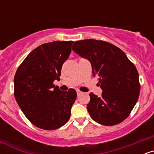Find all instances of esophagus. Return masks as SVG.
<instances>
[{
	"mask_svg": "<svg viewBox=\"0 0 154 154\" xmlns=\"http://www.w3.org/2000/svg\"><path fill=\"white\" fill-rule=\"evenodd\" d=\"M76 92H77V95H78V96H80V95L82 94V92H81V91H79V90H77V91H76Z\"/></svg>",
	"mask_w": 154,
	"mask_h": 154,
	"instance_id": "34e87169",
	"label": "esophagus"
}]
</instances>
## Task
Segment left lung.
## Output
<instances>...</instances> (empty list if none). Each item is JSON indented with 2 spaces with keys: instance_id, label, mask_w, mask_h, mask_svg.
I'll return each mask as SVG.
<instances>
[{
  "instance_id": "1",
  "label": "left lung",
  "mask_w": 154,
  "mask_h": 154,
  "mask_svg": "<svg viewBox=\"0 0 154 154\" xmlns=\"http://www.w3.org/2000/svg\"><path fill=\"white\" fill-rule=\"evenodd\" d=\"M72 50L92 65L103 90L98 97L91 92L87 109L94 121L114 126L129 116L140 91L137 68L120 48L109 42L94 39L75 42Z\"/></svg>"
}]
</instances>
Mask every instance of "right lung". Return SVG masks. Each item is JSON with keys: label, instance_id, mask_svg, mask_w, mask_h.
Here are the masks:
<instances>
[{"label": "right lung", "instance_id": "1", "mask_svg": "<svg viewBox=\"0 0 154 154\" xmlns=\"http://www.w3.org/2000/svg\"><path fill=\"white\" fill-rule=\"evenodd\" d=\"M73 42L55 41L37 47L15 73L16 101L28 120L40 129L56 130L70 118L76 91L63 92L53 82L60 80L62 65L70 55Z\"/></svg>", "mask_w": 154, "mask_h": 154}]
</instances>
